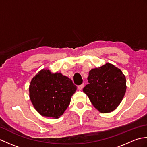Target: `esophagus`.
Listing matches in <instances>:
<instances>
[{"mask_svg": "<svg viewBox=\"0 0 147 147\" xmlns=\"http://www.w3.org/2000/svg\"><path fill=\"white\" fill-rule=\"evenodd\" d=\"M83 87H84V84H83V83H82V85H79V86H78V89H79L80 90H82L83 88Z\"/></svg>", "mask_w": 147, "mask_h": 147, "instance_id": "esophagus-1", "label": "esophagus"}]
</instances>
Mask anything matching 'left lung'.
I'll return each mask as SVG.
<instances>
[{
	"label": "left lung",
	"mask_w": 147,
	"mask_h": 147,
	"mask_svg": "<svg viewBox=\"0 0 147 147\" xmlns=\"http://www.w3.org/2000/svg\"><path fill=\"white\" fill-rule=\"evenodd\" d=\"M88 84L83 89L93 105L102 112L108 113L120 104L126 90V77L110 63L89 72Z\"/></svg>",
	"instance_id": "left-lung-1"
}]
</instances>
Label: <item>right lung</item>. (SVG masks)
<instances>
[{
	"mask_svg": "<svg viewBox=\"0 0 147 147\" xmlns=\"http://www.w3.org/2000/svg\"><path fill=\"white\" fill-rule=\"evenodd\" d=\"M76 90V86L68 77L42 69L30 83V98L40 114L58 118L66 110Z\"/></svg>",
	"mask_w": 147,
	"mask_h": 147,
	"instance_id": "add662e5",
	"label": "right lung"
}]
</instances>
